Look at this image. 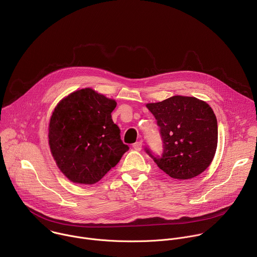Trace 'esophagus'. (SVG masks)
Here are the masks:
<instances>
[{
  "mask_svg": "<svg viewBox=\"0 0 257 257\" xmlns=\"http://www.w3.org/2000/svg\"><path fill=\"white\" fill-rule=\"evenodd\" d=\"M142 142H136L134 145H133V148L136 150V151H141L142 150Z\"/></svg>",
  "mask_w": 257,
  "mask_h": 257,
  "instance_id": "esophagus-1",
  "label": "esophagus"
}]
</instances>
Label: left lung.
Listing matches in <instances>:
<instances>
[{
    "label": "left lung",
    "mask_w": 257,
    "mask_h": 257,
    "mask_svg": "<svg viewBox=\"0 0 257 257\" xmlns=\"http://www.w3.org/2000/svg\"><path fill=\"white\" fill-rule=\"evenodd\" d=\"M147 108L155 116L163 142L161 155L146 153L175 179H190L212 163L218 144V122L208 103L195 97L173 96Z\"/></svg>",
    "instance_id": "8db88e82"
}]
</instances>
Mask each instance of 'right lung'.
Segmentation results:
<instances>
[{"label":"right lung","instance_id":"right-lung-1","mask_svg":"<svg viewBox=\"0 0 257 257\" xmlns=\"http://www.w3.org/2000/svg\"><path fill=\"white\" fill-rule=\"evenodd\" d=\"M115 107V100L85 88L71 93L55 108L48 143L58 167L72 182H98L130 149L112 121Z\"/></svg>","mask_w":257,"mask_h":257}]
</instances>
